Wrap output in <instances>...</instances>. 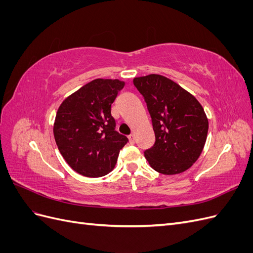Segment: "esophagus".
<instances>
[{
    "mask_svg": "<svg viewBox=\"0 0 253 253\" xmlns=\"http://www.w3.org/2000/svg\"><path fill=\"white\" fill-rule=\"evenodd\" d=\"M128 140H129V143H135V135L134 134H131L128 136Z\"/></svg>",
    "mask_w": 253,
    "mask_h": 253,
    "instance_id": "1",
    "label": "esophagus"
}]
</instances>
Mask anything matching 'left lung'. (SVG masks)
I'll list each match as a JSON object with an SVG mask.
<instances>
[{
    "mask_svg": "<svg viewBox=\"0 0 253 253\" xmlns=\"http://www.w3.org/2000/svg\"><path fill=\"white\" fill-rule=\"evenodd\" d=\"M142 95L155 133L153 147L144 151L155 171L179 174L200 157L208 134V119L203 106L177 83L160 75L134 78Z\"/></svg>",
    "mask_w": 253,
    "mask_h": 253,
    "instance_id": "8db88e82",
    "label": "left lung"
}]
</instances>
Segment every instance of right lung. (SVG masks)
<instances>
[{
	"instance_id": "obj_1",
	"label": "right lung",
	"mask_w": 253,
	"mask_h": 253,
	"mask_svg": "<svg viewBox=\"0 0 253 253\" xmlns=\"http://www.w3.org/2000/svg\"><path fill=\"white\" fill-rule=\"evenodd\" d=\"M125 82L95 79L75 91L59 106L53 136L65 162L86 177H101L117 163L120 150L128 142L115 131L111 106Z\"/></svg>"
}]
</instances>
